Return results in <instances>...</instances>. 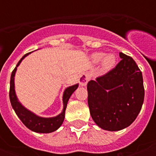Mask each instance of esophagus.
I'll list each match as a JSON object with an SVG mask.
<instances>
[{
  "label": "esophagus",
  "mask_w": 156,
  "mask_h": 156,
  "mask_svg": "<svg viewBox=\"0 0 156 156\" xmlns=\"http://www.w3.org/2000/svg\"><path fill=\"white\" fill-rule=\"evenodd\" d=\"M89 75L87 74V73H84V74H82V75L80 76V78H79V82H80V84H81V86H86L87 83V81H89Z\"/></svg>",
  "instance_id": "obj_1"
}]
</instances>
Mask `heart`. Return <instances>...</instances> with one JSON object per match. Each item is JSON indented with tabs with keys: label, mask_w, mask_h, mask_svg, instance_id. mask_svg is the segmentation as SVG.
Returning <instances> with one entry per match:
<instances>
[{
	"label": "heart",
	"mask_w": 156,
	"mask_h": 156,
	"mask_svg": "<svg viewBox=\"0 0 156 156\" xmlns=\"http://www.w3.org/2000/svg\"><path fill=\"white\" fill-rule=\"evenodd\" d=\"M101 65L104 69H110L115 62V56L114 55H107L104 56L103 53H95L93 55V60L95 62H98L101 60Z\"/></svg>",
	"instance_id": "obj_1"
}]
</instances>
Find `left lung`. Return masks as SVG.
Segmentation results:
<instances>
[{
	"label": "left lung",
	"mask_w": 156,
	"mask_h": 156,
	"mask_svg": "<svg viewBox=\"0 0 156 156\" xmlns=\"http://www.w3.org/2000/svg\"><path fill=\"white\" fill-rule=\"evenodd\" d=\"M116 66L87 83V103L100 128L118 131L129 127L140 113L144 101L143 78L133 58L120 53Z\"/></svg>",
	"instance_id": "obj_1"
}]
</instances>
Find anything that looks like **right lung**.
<instances>
[{
  "label": "right lung",
  "instance_id": "add662e5",
  "mask_svg": "<svg viewBox=\"0 0 156 156\" xmlns=\"http://www.w3.org/2000/svg\"><path fill=\"white\" fill-rule=\"evenodd\" d=\"M27 55L28 54H26L19 61V62L17 63L15 69L13 70V72L11 74L10 89H9L10 102H11V105L15 110V114L20 118V120L27 129H29L34 132H36V133H51V132H54L56 129H59L61 127V125L62 124L64 118H65V110L67 108L69 99L70 98L71 94L74 93L75 89L78 87V84H75L74 86L69 87L64 91V94H63V110L59 115L55 117H52V118H43V117L37 116L31 111L27 110V108H25L18 101L15 91V78L14 77H15V71H16V69L19 66V64L21 63V61L24 59V57L27 56Z\"/></svg>",
  "mask_w": 156,
  "mask_h": 156
}]
</instances>
